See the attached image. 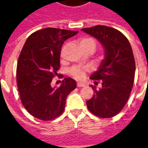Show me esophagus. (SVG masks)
Here are the masks:
<instances>
[{
  "mask_svg": "<svg viewBox=\"0 0 148 148\" xmlns=\"http://www.w3.org/2000/svg\"><path fill=\"white\" fill-rule=\"evenodd\" d=\"M77 86H78V87H83V86H85V85H84L83 83L78 82L77 83Z\"/></svg>",
  "mask_w": 148,
  "mask_h": 148,
  "instance_id": "esophagus-1",
  "label": "esophagus"
}]
</instances>
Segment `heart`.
Segmentation results:
<instances>
[{
    "mask_svg": "<svg viewBox=\"0 0 148 148\" xmlns=\"http://www.w3.org/2000/svg\"><path fill=\"white\" fill-rule=\"evenodd\" d=\"M81 47H89V46H93L95 49V42L92 38H84L81 41ZM88 70L87 67L86 66H72L69 70V73L71 74L74 78L77 80H82L86 77V72Z\"/></svg>",
    "mask_w": 148,
    "mask_h": 148,
    "instance_id": "obj_1",
    "label": "heart"
}]
</instances>
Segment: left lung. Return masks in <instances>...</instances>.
<instances>
[{"mask_svg":"<svg viewBox=\"0 0 148 148\" xmlns=\"http://www.w3.org/2000/svg\"><path fill=\"white\" fill-rule=\"evenodd\" d=\"M97 38L105 48V58L90 79L102 81L86 101L88 110L99 118H111L122 110L128 100L135 76V60L128 38L114 28L95 25L82 29ZM95 83L98 82H95Z\"/></svg>","mask_w":148,"mask_h":148,"instance_id":"1","label":"left lung"}]
</instances>
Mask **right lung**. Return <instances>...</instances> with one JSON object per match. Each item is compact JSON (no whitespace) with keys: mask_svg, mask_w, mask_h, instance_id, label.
<instances>
[{"mask_svg":"<svg viewBox=\"0 0 148 148\" xmlns=\"http://www.w3.org/2000/svg\"><path fill=\"white\" fill-rule=\"evenodd\" d=\"M78 31L45 28L30 34L20 52L16 68V82L22 105L32 116L43 121L61 115L66 99L77 82L64 78L59 87H52L58 76L61 49L67 38Z\"/></svg>","mask_w":148,"mask_h":148,"instance_id":"obj_1","label":"right lung"}]
</instances>
